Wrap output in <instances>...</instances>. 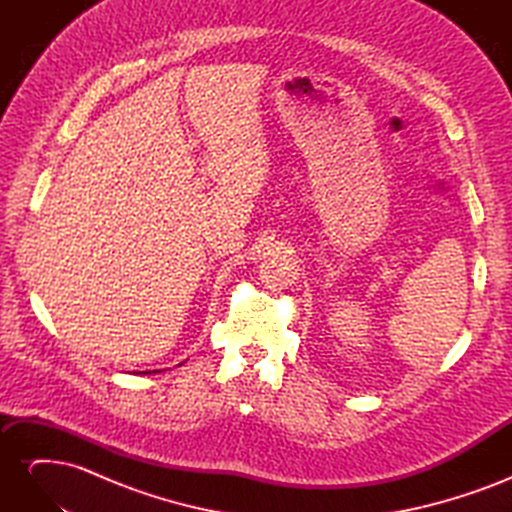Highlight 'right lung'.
I'll use <instances>...</instances> for the list:
<instances>
[{
    "label": "right lung",
    "instance_id": "obj_1",
    "mask_svg": "<svg viewBox=\"0 0 512 512\" xmlns=\"http://www.w3.org/2000/svg\"><path fill=\"white\" fill-rule=\"evenodd\" d=\"M143 374H147V371H143Z\"/></svg>",
    "mask_w": 512,
    "mask_h": 512
}]
</instances>
